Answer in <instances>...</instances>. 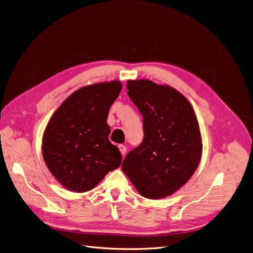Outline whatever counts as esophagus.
Returning a JSON list of instances; mask_svg holds the SVG:
<instances>
[{"instance_id": "esophagus-1", "label": "esophagus", "mask_w": 253, "mask_h": 253, "mask_svg": "<svg viewBox=\"0 0 253 253\" xmlns=\"http://www.w3.org/2000/svg\"><path fill=\"white\" fill-rule=\"evenodd\" d=\"M118 148H120V150H121L123 156H125L126 153V147L124 146V145H120V146H118Z\"/></svg>"}]
</instances>
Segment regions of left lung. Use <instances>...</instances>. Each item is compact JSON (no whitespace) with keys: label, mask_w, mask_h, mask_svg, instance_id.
Returning a JSON list of instances; mask_svg holds the SVG:
<instances>
[{"label":"left lung","mask_w":253,"mask_h":253,"mask_svg":"<svg viewBox=\"0 0 253 253\" xmlns=\"http://www.w3.org/2000/svg\"><path fill=\"white\" fill-rule=\"evenodd\" d=\"M127 95L143 116L144 138L122 168L143 197L160 199L184 186L202 154L197 117L189 101L169 85L128 81Z\"/></svg>","instance_id":"left-lung-1"}]
</instances>
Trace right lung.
<instances>
[{
  "mask_svg": "<svg viewBox=\"0 0 253 253\" xmlns=\"http://www.w3.org/2000/svg\"><path fill=\"white\" fill-rule=\"evenodd\" d=\"M122 87L118 81L81 87L52 115L42 136V156L66 189L90 191L120 168L122 154L109 141L107 117Z\"/></svg>",
  "mask_w": 253,
  "mask_h": 253,
  "instance_id": "obj_1",
  "label": "right lung"
}]
</instances>
